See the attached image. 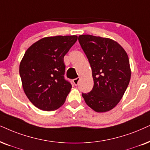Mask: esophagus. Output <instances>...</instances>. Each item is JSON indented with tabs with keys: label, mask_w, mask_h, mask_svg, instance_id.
Segmentation results:
<instances>
[{
	"label": "esophagus",
	"mask_w": 150,
	"mask_h": 150,
	"mask_svg": "<svg viewBox=\"0 0 150 150\" xmlns=\"http://www.w3.org/2000/svg\"><path fill=\"white\" fill-rule=\"evenodd\" d=\"M79 81H80V78L79 77V78H76V79H74L73 80L74 84L75 85H77L78 84H79Z\"/></svg>",
	"instance_id": "34e87169"
}]
</instances>
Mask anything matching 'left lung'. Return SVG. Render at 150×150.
<instances>
[{"label":"left lung","instance_id":"left-lung-1","mask_svg":"<svg viewBox=\"0 0 150 150\" xmlns=\"http://www.w3.org/2000/svg\"><path fill=\"white\" fill-rule=\"evenodd\" d=\"M79 41L92 71L94 87L82 93L86 104L97 112L113 109L122 98L131 77L129 58L117 42L92 35H80Z\"/></svg>","mask_w":150,"mask_h":150}]
</instances>
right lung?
Instances as JSON below:
<instances>
[{"label": "right lung", "mask_w": 150, "mask_h": 150, "mask_svg": "<svg viewBox=\"0 0 150 150\" xmlns=\"http://www.w3.org/2000/svg\"><path fill=\"white\" fill-rule=\"evenodd\" d=\"M77 36L45 37L25 52L19 67L23 90L40 110L53 111L65 103L71 88L65 79L63 58Z\"/></svg>", "instance_id": "1"}]
</instances>
